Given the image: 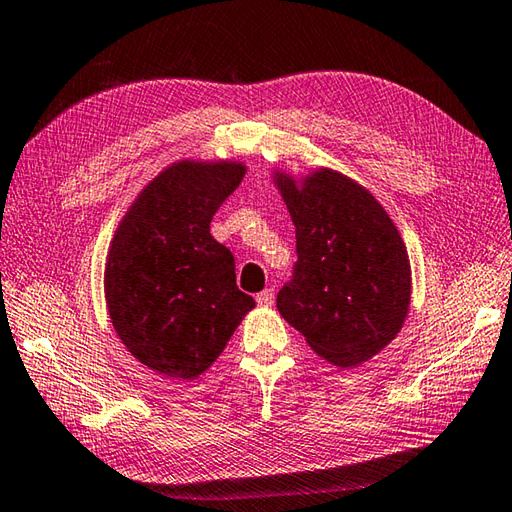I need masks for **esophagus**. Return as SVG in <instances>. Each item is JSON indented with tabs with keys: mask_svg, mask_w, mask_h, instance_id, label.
<instances>
[{
	"mask_svg": "<svg viewBox=\"0 0 512 512\" xmlns=\"http://www.w3.org/2000/svg\"><path fill=\"white\" fill-rule=\"evenodd\" d=\"M257 304L259 306H264V308H268V306H273V299H275V293H273V288H264L262 293H257Z\"/></svg>",
	"mask_w": 512,
	"mask_h": 512,
	"instance_id": "1",
	"label": "esophagus"
}]
</instances>
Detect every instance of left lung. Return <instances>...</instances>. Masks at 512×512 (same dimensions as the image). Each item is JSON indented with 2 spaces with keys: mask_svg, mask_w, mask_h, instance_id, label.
Masks as SVG:
<instances>
[{
  "mask_svg": "<svg viewBox=\"0 0 512 512\" xmlns=\"http://www.w3.org/2000/svg\"><path fill=\"white\" fill-rule=\"evenodd\" d=\"M295 224L297 264L277 310L319 357L355 368L397 337L410 306L408 253L382 204L337 170L302 184L275 173Z\"/></svg>",
  "mask_w": 512,
  "mask_h": 512,
  "instance_id": "8db88e82",
  "label": "left lung"
}]
</instances>
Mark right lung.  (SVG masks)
I'll use <instances>...</instances> for the list:
<instances>
[{
	"instance_id": "obj_1",
	"label": "right lung",
	"mask_w": 512,
	"mask_h": 512,
	"mask_svg": "<svg viewBox=\"0 0 512 512\" xmlns=\"http://www.w3.org/2000/svg\"><path fill=\"white\" fill-rule=\"evenodd\" d=\"M244 175L239 162L170 164L115 230L104 275L110 322L159 375H202L255 308L237 288L233 253L210 235V219Z\"/></svg>"
}]
</instances>
